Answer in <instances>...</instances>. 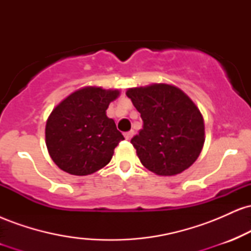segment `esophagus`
Listing matches in <instances>:
<instances>
[{
    "label": "esophagus",
    "mask_w": 251,
    "mask_h": 251,
    "mask_svg": "<svg viewBox=\"0 0 251 251\" xmlns=\"http://www.w3.org/2000/svg\"><path fill=\"white\" fill-rule=\"evenodd\" d=\"M133 134H134L133 131H128V132H126V133L124 134V135H125V139L126 140H131V138L133 137Z\"/></svg>",
    "instance_id": "1"
}]
</instances>
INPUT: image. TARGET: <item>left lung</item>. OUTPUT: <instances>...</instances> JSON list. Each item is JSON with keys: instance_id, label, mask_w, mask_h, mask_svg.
<instances>
[{"instance_id": "1", "label": "left lung", "mask_w": 251, "mask_h": 251, "mask_svg": "<svg viewBox=\"0 0 251 251\" xmlns=\"http://www.w3.org/2000/svg\"><path fill=\"white\" fill-rule=\"evenodd\" d=\"M140 113L143 128L131 139L146 169L158 176H176L197 160L205 140L200 108L180 88L151 83L126 91Z\"/></svg>"}]
</instances>
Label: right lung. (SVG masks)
Here are the masks:
<instances>
[{"mask_svg": "<svg viewBox=\"0 0 251 251\" xmlns=\"http://www.w3.org/2000/svg\"><path fill=\"white\" fill-rule=\"evenodd\" d=\"M119 96V89L86 86L51 111L46 123V145L62 171L87 176L111 162L124 135L106 116V109Z\"/></svg>", "mask_w": 251, "mask_h": 251, "instance_id": "1", "label": "right lung"}]
</instances>
